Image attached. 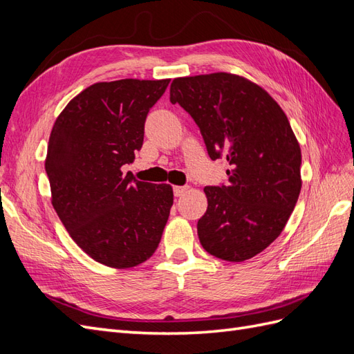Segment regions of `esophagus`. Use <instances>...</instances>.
<instances>
[{"label":"esophagus","mask_w":354,"mask_h":354,"mask_svg":"<svg viewBox=\"0 0 354 354\" xmlns=\"http://www.w3.org/2000/svg\"><path fill=\"white\" fill-rule=\"evenodd\" d=\"M189 189V186H174V189H173V192H174V196H181L185 194V192Z\"/></svg>","instance_id":"obj_1"}]
</instances>
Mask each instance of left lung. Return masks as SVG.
Here are the masks:
<instances>
[{"instance_id": "obj_1", "label": "left lung", "mask_w": 354, "mask_h": 354, "mask_svg": "<svg viewBox=\"0 0 354 354\" xmlns=\"http://www.w3.org/2000/svg\"><path fill=\"white\" fill-rule=\"evenodd\" d=\"M169 102L194 118L209 158L230 165L227 185L203 189L201 245L226 261L252 259L282 233L301 190V151L286 115L259 85L224 72L176 78Z\"/></svg>"}]
</instances>
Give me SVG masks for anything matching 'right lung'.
I'll return each instance as SVG.
<instances>
[{"instance_id":"right-lung-1","label":"right lung","mask_w":354,"mask_h":354,"mask_svg":"<svg viewBox=\"0 0 354 354\" xmlns=\"http://www.w3.org/2000/svg\"><path fill=\"white\" fill-rule=\"evenodd\" d=\"M169 80L97 82L72 99L55 122L46 173L53 207L93 260L128 269L151 259L173 205L169 185L122 174L145 137V122Z\"/></svg>"}]
</instances>
